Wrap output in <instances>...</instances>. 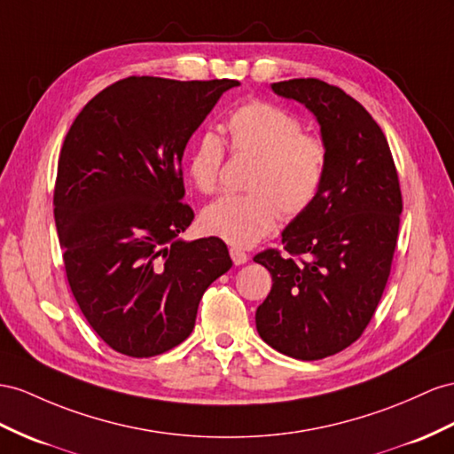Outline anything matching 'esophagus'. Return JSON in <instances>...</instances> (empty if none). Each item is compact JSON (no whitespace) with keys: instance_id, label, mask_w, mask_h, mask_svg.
<instances>
[{"instance_id":"1","label":"esophagus","mask_w":454,"mask_h":454,"mask_svg":"<svg viewBox=\"0 0 454 454\" xmlns=\"http://www.w3.org/2000/svg\"><path fill=\"white\" fill-rule=\"evenodd\" d=\"M230 257H231V261H234V264H238V266L239 264H246L249 261L247 253L238 249V247H230Z\"/></svg>"}]
</instances>
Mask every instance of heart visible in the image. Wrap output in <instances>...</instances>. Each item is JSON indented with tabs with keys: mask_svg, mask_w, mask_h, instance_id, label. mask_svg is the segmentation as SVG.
<instances>
[{
	"mask_svg": "<svg viewBox=\"0 0 454 454\" xmlns=\"http://www.w3.org/2000/svg\"><path fill=\"white\" fill-rule=\"evenodd\" d=\"M230 151L254 165L246 188L251 193L224 195L203 208L201 228L234 247H251L286 218L305 215L326 182L328 145L305 132L299 116L269 101H249L226 121ZM224 142L205 132L188 159L190 180L201 193H213L224 160Z\"/></svg>",
	"mask_w": 454,
	"mask_h": 454,
	"instance_id": "obj_1",
	"label": "heart"
}]
</instances>
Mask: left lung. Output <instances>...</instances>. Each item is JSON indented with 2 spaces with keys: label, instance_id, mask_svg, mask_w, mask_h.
Returning a JSON list of instances; mask_svg holds the SVG:
<instances>
[{
  "label": "left lung",
  "instance_id": "1",
  "mask_svg": "<svg viewBox=\"0 0 454 454\" xmlns=\"http://www.w3.org/2000/svg\"><path fill=\"white\" fill-rule=\"evenodd\" d=\"M272 90L317 116L330 157L318 200L282 231L287 254H254L272 276L254 322L276 351L318 360L355 343L374 317L391 272L403 197L387 139L356 99L318 78L286 80Z\"/></svg>",
  "mask_w": 454,
  "mask_h": 454
}]
</instances>
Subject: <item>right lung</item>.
<instances>
[{
  "label": "right lung",
  "instance_id": "right-lung-1",
  "mask_svg": "<svg viewBox=\"0 0 454 454\" xmlns=\"http://www.w3.org/2000/svg\"><path fill=\"white\" fill-rule=\"evenodd\" d=\"M238 80L130 76L86 103L68 130L53 192L67 280L88 324L116 353L180 345L231 259L220 238L184 241L193 211L182 157Z\"/></svg>",
  "mask_w": 454,
  "mask_h": 454
}]
</instances>
